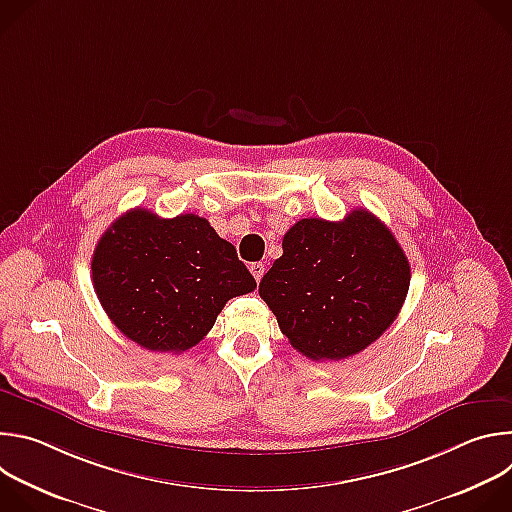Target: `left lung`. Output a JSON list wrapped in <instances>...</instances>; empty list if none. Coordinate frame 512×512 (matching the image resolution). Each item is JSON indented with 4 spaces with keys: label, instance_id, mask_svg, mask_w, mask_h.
Wrapping results in <instances>:
<instances>
[{
    "label": "left lung",
    "instance_id": "left-lung-1",
    "mask_svg": "<svg viewBox=\"0 0 512 512\" xmlns=\"http://www.w3.org/2000/svg\"><path fill=\"white\" fill-rule=\"evenodd\" d=\"M95 294L109 320L139 346L184 352L214 326L231 298L251 294L253 275L206 218L121 214L91 261Z\"/></svg>",
    "mask_w": 512,
    "mask_h": 512
}]
</instances>
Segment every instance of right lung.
Wrapping results in <instances>:
<instances>
[{
  "mask_svg": "<svg viewBox=\"0 0 512 512\" xmlns=\"http://www.w3.org/2000/svg\"><path fill=\"white\" fill-rule=\"evenodd\" d=\"M409 263L393 233L369 210L344 221L302 218L283 255L259 283L289 344L312 360H340L373 344L397 318Z\"/></svg>",
  "mask_w": 512,
  "mask_h": 512,
  "instance_id": "right-lung-1",
  "label": "right lung"
}]
</instances>
